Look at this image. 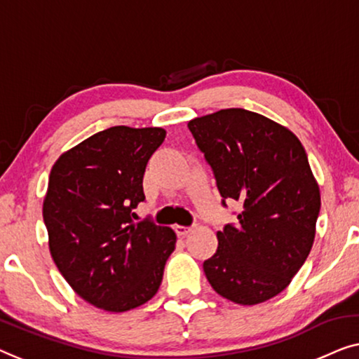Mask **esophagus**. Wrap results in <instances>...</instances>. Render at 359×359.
<instances>
[{
    "mask_svg": "<svg viewBox=\"0 0 359 359\" xmlns=\"http://www.w3.org/2000/svg\"><path fill=\"white\" fill-rule=\"evenodd\" d=\"M175 231H176V235H178V236H186L191 231V228L183 226V225H175Z\"/></svg>",
    "mask_w": 359,
    "mask_h": 359,
    "instance_id": "34e87169",
    "label": "esophagus"
}]
</instances>
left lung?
<instances>
[{
	"instance_id": "8db88e82",
	"label": "left lung",
	"mask_w": 359,
	"mask_h": 359,
	"mask_svg": "<svg viewBox=\"0 0 359 359\" xmlns=\"http://www.w3.org/2000/svg\"><path fill=\"white\" fill-rule=\"evenodd\" d=\"M225 201L243 210L217 231L204 262L215 292L236 304L264 303L288 287L309 256L320 210L308 155L288 128L259 113L226 108L188 123Z\"/></svg>"
}]
</instances>
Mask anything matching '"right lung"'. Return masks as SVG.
<instances>
[{
  "label": "right lung",
  "mask_w": 359,
  "mask_h": 359,
  "mask_svg": "<svg viewBox=\"0 0 359 359\" xmlns=\"http://www.w3.org/2000/svg\"><path fill=\"white\" fill-rule=\"evenodd\" d=\"M162 128L113 126L56 160L43 199V222L56 267L95 308L124 313L158 292L175 251L168 226L134 223L145 201L144 171L165 141Z\"/></svg>",
  "instance_id": "right-lung-1"
}]
</instances>
